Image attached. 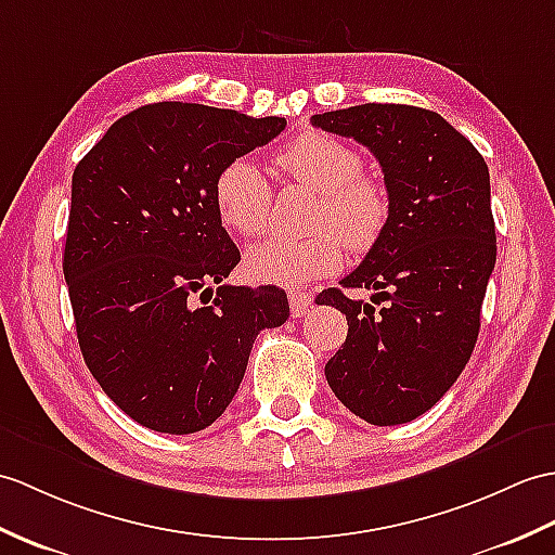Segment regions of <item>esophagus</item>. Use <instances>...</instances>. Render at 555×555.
Wrapping results in <instances>:
<instances>
[{"label": "esophagus", "instance_id": "34e87169", "mask_svg": "<svg viewBox=\"0 0 555 555\" xmlns=\"http://www.w3.org/2000/svg\"><path fill=\"white\" fill-rule=\"evenodd\" d=\"M288 302H291V314L302 317L309 307H312L314 298L305 291H288Z\"/></svg>", "mask_w": 555, "mask_h": 555}]
</instances>
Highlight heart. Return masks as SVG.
<instances>
[{
	"label": "heart",
	"mask_w": 555,
	"mask_h": 555,
	"mask_svg": "<svg viewBox=\"0 0 555 555\" xmlns=\"http://www.w3.org/2000/svg\"><path fill=\"white\" fill-rule=\"evenodd\" d=\"M281 175L319 193L314 234L255 243L243 269L260 286H302L336 274L345 260L343 241L357 253L371 250L390 222V193L364 175L362 153L324 132H302L276 153ZM212 201L219 222L238 236L262 234L272 212V184L248 158L229 160L215 177Z\"/></svg>",
	"instance_id": "b5f03b06"
}]
</instances>
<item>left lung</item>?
<instances>
[{
    "label": "left lung",
    "mask_w": 555,
    "mask_h": 555,
    "mask_svg": "<svg viewBox=\"0 0 555 555\" xmlns=\"http://www.w3.org/2000/svg\"><path fill=\"white\" fill-rule=\"evenodd\" d=\"M312 125L366 146L392 203L385 234L340 281L376 291L371 302L383 307L340 288L317 298L350 326L326 380L371 425L414 421L456 383L478 340L496 262L487 163L442 115L404 103L328 111Z\"/></svg>",
    "instance_id": "left-lung-1"
}]
</instances>
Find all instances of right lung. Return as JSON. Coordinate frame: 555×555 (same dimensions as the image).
I'll list each match as a JSON object with an SVG mask.
<instances>
[{"label": "right lung", "instance_id": "obj_1", "mask_svg": "<svg viewBox=\"0 0 555 555\" xmlns=\"http://www.w3.org/2000/svg\"><path fill=\"white\" fill-rule=\"evenodd\" d=\"M283 127L276 115L149 103L75 167L63 276L77 343L103 392L151 430L208 428L257 333L288 319L281 288L222 283L241 253L212 201L217 172Z\"/></svg>", "mask_w": 555, "mask_h": 555}]
</instances>
